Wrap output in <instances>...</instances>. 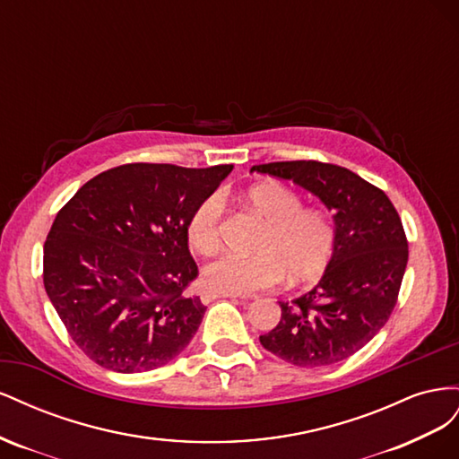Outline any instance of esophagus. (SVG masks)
Returning <instances> with one entry per match:
<instances>
[{
	"label": "esophagus",
	"instance_id": "obj_1",
	"mask_svg": "<svg viewBox=\"0 0 459 459\" xmlns=\"http://www.w3.org/2000/svg\"><path fill=\"white\" fill-rule=\"evenodd\" d=\"M238 293H226V290H203L201 300L203 302H212L216 299H238Z\"/></svg>",
	"mask_w": 459,
	"mask_h": 459
}]
</instances>
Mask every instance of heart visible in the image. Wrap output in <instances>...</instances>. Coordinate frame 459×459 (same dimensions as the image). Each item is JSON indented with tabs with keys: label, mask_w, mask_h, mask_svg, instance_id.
Returning <instances> with one entry per match:
<instances>
[{
	"label": "heart",
	"mask_w": 459,
	"mask_h": 459,
	"mask_svg": "<svg viewBox=\"0 0 459 459\" xmlns=\"http://www.w3.org/2000/svg\"><path fill=\"white\" fill-rule=\"evenodd\" d=\"M247 203L268 221L256 243V255H221L203 270L206 287L247 295L290 281H312L322 275L335 248V226L327 214L302 208L299 193L281 184H260L247 191ZM224 199L218 193L203 199L187 224L189 245L201 255L220 247Z\"/></svg>",
	"instance_id": "heart-1"
}]
</instances>
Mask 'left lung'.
<instances>
[{
    "label": "left lung",
    "mask_w": 459,
    "mask_h": 459,
    "mask_svg": "<svg viewBox=\"0 0 459 459\" xmlns=\"http://www.w3.org/2000/svg\"><path fill=\"white\" fill-rule=\"evenodd\" d=\"M310 191L335 212V248L319 283L280 302L264 349L299 368L337 364L366 346L396 307L408 264L400 216L385 193L337 164L289 160L253 166Z\"/></svg>",
    "instance_id": "8db88e82"
}]
</instances>
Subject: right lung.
I'll list each match as a JSON object with an SVG mask.
<instances>
[{
    "label": "right lung",
    "instance_id": "obj_1",
    "mask_svg": "<svg viewBox=\"0 0 459 459\" xmlns=\"http://www.w3.org/2000/svg\"><path fill=\"white\" fill-rule=\"evenodd\" d=\"M231 164H124L82 186L44 245L46 293L78 349L117 373L157 369L195 335L204 304L187 245L195 206Z\"/></svg>",
    "mask_w": 459,
    "mask_h": 459
}]
</instances>
